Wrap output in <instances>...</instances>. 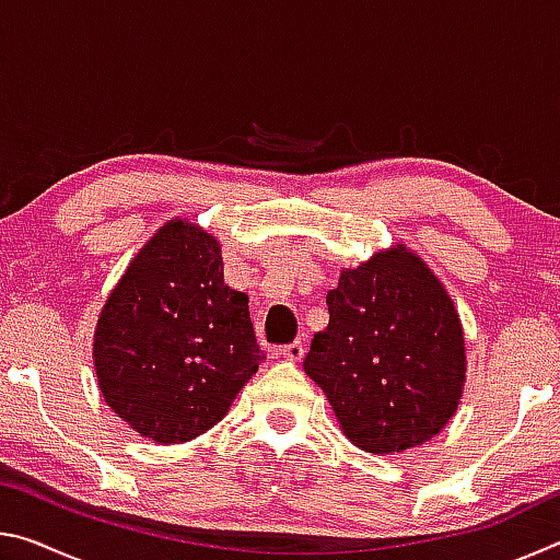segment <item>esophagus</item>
Returning <instances> with one entry per match:
<instances>
[{"label": "esophagus", "instance_id": "obj_1", "mask_svg": "<svg viewBox=\"0 0 560 560\" xmlns=\"http://www.w3.org/2000/svg\"><path fill=\"white\" fill-rule=\"evenodd\" d=\"M303 350H306V348H303L301 340H293V343H289V346L273 348L271 355L279 358V360H301L303 358Z\"/></svg>", "mask_w": 560, "mask_h": 560}]
</instances>
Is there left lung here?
<instances>
[{
	"label": "left lung",
	"instance_id": "1",
	"mask_svg": "<svg viewBox=\"0 0 560 560\" xmlns=\"http://www.w3.org/2000/svg\"><path fill=\"white\" fill-rule=\"evenodd\" d=\"M328 326L303 371L334 405L346 438L373 454L432 440L464 385V336L452 299L420 257L397 246L340 273Z\"/></svg>",
	"mask_w": 560,
	"mask_h": 560
}]
</instances>
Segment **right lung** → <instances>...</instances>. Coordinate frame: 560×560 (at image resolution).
I'll use <instances>...</instances> for the list:
<instances>
[{"label":"right lung","instance_id":"1","mask_svg":"<svg viewBox=\"0 0 560 560\" xmlns=\"http://www.w3.org/2000/svg\"><path fill=\"white\" fill-rule=\"evenodd\" d=\"M93 358L113 412L143 438L175 444L220 422L267 355L249 296L224 283L220 244L175 220L113 289Z\"/></svg>","mask_w":560,"mask_h":560}]
</instances>
